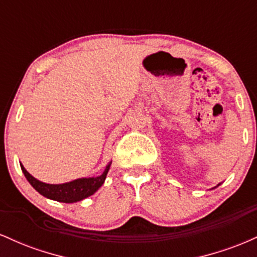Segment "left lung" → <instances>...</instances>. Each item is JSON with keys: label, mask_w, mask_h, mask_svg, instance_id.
<instances>
[{"label": "left lung", "mask_w": 257, "mask_h": 257, "mask_svg": "<svg viewBox=\"0 0 257 257\" xmlns=\"http://www.w3.org/2000/svg\"><path fill=\"white\" fill-rule=\"evenodd\" d=\"M220 185H221V182H220V184H219V185H217V186H215V187H214V188H216V187H219V186H220Z\"/></svg>", "instance_id": "1"}]
</instances>
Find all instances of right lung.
Wrapping results in <instances>:
<instances>
[{"label":"right lung","mask_w":257,"mask_h":257,"mask_svg":"<svg viewBox=\"0 0 257 257\" xmlns=\"http://www.w3.org/2000/svg\"><path fill=\"white\" fill-rule=\"evenodd\" d=\"M111 163L112 161L106 164L105 170L102 172L101 175L79 178L72 180V181L64 182V184H47V182L40 181V180L34 178L22 163H20V168H22L26 180L43 197L52 200H57V202L60 203H76L90 197L91 194L95 193L104 185L106 175L110 170Z\"/></svg>","instance_id":"1"}]
</instances>
